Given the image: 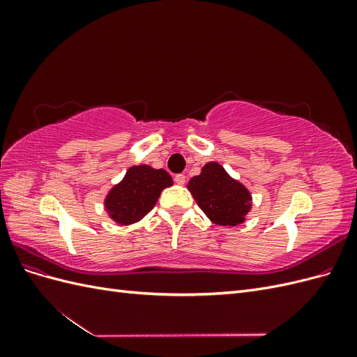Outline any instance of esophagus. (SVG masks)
Instances as JSON below:
<instances>
[{
  "label": "esophagus",
  "instance_id": "esophagus-1",
  "mask_svg": "<svg viewBox=\"0 0 357 357\" xmlns=\"http://www.w3.org/2000/svg\"><path fill=\"white\" fill-rule=\"evenodd\" d=\"M174 181L177 183V185H180V186H183L186 183V177L183 176V174H177L176 177H174Z\"/></svg>",
  "mask_w": 357,
  "mask_h": 357
}]
</instances>
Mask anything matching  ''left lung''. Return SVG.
Here are the masks:
<instances>
[{
    "mask_svg": "<svg viewBox=\"0 0 357 357\" xmlns=\"http://www.w3.org/2000/svg\"><path fill=\"white\" fill-rule=\"evenodd\" d=\"M188 190L214 225H241L253 207L252 192L215 160L207 162L199 176L189 180Z\"/></svg>",
    "mask_w": 357,
    "mask_h": 357,
    "instance_id": "8db88e82",
    "label": "left lung"
}]
</instances>
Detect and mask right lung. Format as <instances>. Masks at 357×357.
<instances>
[{
	"instance_id": "1",
	"label": "right lung",
	"mask_w": 357,
	"mask_h": 357,
	"mask_svg": "<svg viewBox=\"0 0 357 357\" xmlns=\"http://www.w3.org/2000/svg\"><path fill=\"white\" fill-rule=\"evenodd\" d=\"M172 185L174 181L165 169L146 164L132 165L123 178L107 192L105 213L116 225H134L153 210L162 190Z\"/></svg>"
}]
</instances>
